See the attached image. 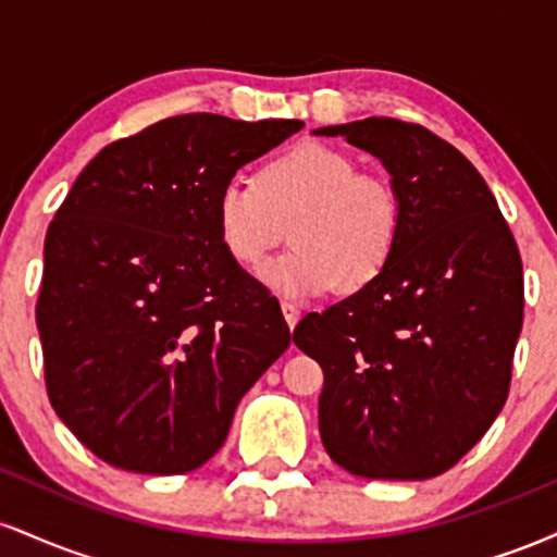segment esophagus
Instances as JSON below:
<instances>
[{"label":"esophagus","instance_id":"esophagus-1","mask_svg":"<svg viewBox=\"0 0 557 557\" xmlns=\"http://www.w3.org/2000/svg\"><path fill=\"white\" fill-rule=\"evenodd\" d=\"M280 306H283V314H285L287 327L293 330L298 324V319H300V309H298L296 304H293V300H283V304H280Z\"/></svg>","mask_w":557,"mask_h":557}]
</instances>
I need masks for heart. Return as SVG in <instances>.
I'll use <instances>...</instances> for the list:
<instances>
[{"instance_id": "obj_1", "label": "heart", "mask_w": 557, "mask_h": 557, "mask_svg": "<svg viewBox=\"0 0 557 557\" xmlns=\"http://www.w3.org/2000/svg\"><path fill=\"white\" fill-rule=\"evenodd\" d=\"M216 233L235 264L259 270L293 230V251L261 280L293 298L317 296L341 280L363 287L387 267L400 238L403 209L382 175L359 172L327 144H298L272 157L259 181L233 177L214 203Z\"/></svg>"}]
</instances>
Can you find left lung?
Masks as SVG:
<instances>
[{
    "instance_id": "8db88e82",
    "label": "left lung",
    "mask_w": 557,
    "mask_h": 557,
    "mask_svg": "<svg viewBox=\"0 0 557 557\" xmlns=\"http://www.w3.org/2000/svg\"><path fill=\"white\" fill-rule=\"evenodd\" d=\"M380 159L400 198L393 257L372 283L306 314L293 343L319 361V434L367 479H432L503 411L523 319L519 246L456 146L393 117L330 125Z\"/></svg>"
}]
</instances>
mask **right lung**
Segmentation results:
<instances>
[{
	"mask_svg": "<svg viewBox=\"0 0 557 557\" xmlns=\"http://www.w3.org/2000/svg\"><path fill=\"white\" fill-rule=\"evenodd\" d=\"M300 120L196 112L104 146L44 240L36 324L57 417L94 456L185 474L290 345L277 298L216 233V194Z\"/></svg>",
	"mask_w": 557,
	"mask_h": 557,
	"instance_id": "right-lung-1",
	"label": "right lung"
}]
</instances>
